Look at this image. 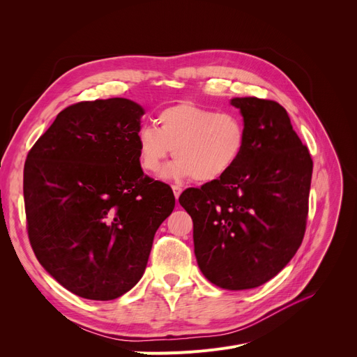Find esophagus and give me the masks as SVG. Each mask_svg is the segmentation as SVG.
I'll use <instances>...</instances> for the list:
<instances>
[{
    "instance_id": "obj_1",
    "label": "esophagus",
    "mask_w": 357,
    "mask_h": 357,
    "mask_svg": "<svg viewBox=\"0 0 357 357\" xmlns=\"http://www.w3.org/2000/svg\"><path fill=\"white\" fill-rule=\"evenodd\" d=\"M172 191H174L175 198L178 199V198H179V195H181V192H182V188H181L179 185H172Z\"/></svg>"
}]
</instances>
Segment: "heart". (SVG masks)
Instances as JSON below:
<instances>
[{"instance_id": "heart-1", "label": "heart", "mask_w": 357, "mask_h": 357, "mask_svg": "<svg viewBox=\"0 0 357 357\" xmlns=\"http://www.w3.org/2000/svg\"><path fill=\"white\" fill-rule=\"evenodd\" d=\"M158 123L159 128L144 124L136 133L139 160L147 172L158 174L174 153L176 159L165 169L166 178L217 182L246 153V126L231 112L183 102L163 109Z\"/></svg>"}]
</instances>
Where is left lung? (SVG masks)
Returning <instances> with one entry per match:
<instances>
[{
  "instance_id": "left-lung-1",
  "label": "left lung",
  "mask_w": 357,
  "mask_h": 357,
  "mask_svg": "<svg viewBox=\"0 0 357 357\" xmlns=\"http://www.w3.org/2000/svg\"><path fill=\"white\" fill-rule=\"evenodd\" d=\"M248 131L246 153L217 182L182 192L194 222L199 271L229 291L264 285L301 246L312 159L287 109L271 100L233 98Z\"/></svg>"
}]
</instances>
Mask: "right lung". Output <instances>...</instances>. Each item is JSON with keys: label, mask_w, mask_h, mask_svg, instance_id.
I'll list each match as a JSON object with an SVG mask.
<instances>
[{"label": "right lung", "mask_w": 357, "mask_h": 357, "mask_svg": "<svg viewBox=\"0 0 357 357\" xmlns=\"http://www.w3.org/2000/svg\"><path fill=\"white\" fill-rule=\"evenodd\" d=\"M144 109L127 98L61 111L24 165L33 252L72 294L109 301L144 273L153 237L175 208L171 186L143 174L136 133Z\"/></svg>", "instance_id": "1"}]
</instances>
